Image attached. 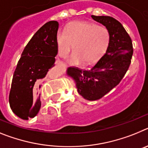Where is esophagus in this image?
Masks as SVG:
<instances>
[{"label":"esophagus","mask_w":148,"mask_h":148,"mask_svg":"<svg viewBox=\"0 0 148 148\" xmlns=\"http://www.w3.org/2000/svg\"><path fill=\"white\" fill-rule=\"evenodd\" d=\"M56 65H60V64H62V62L60 61H56Z\"/></svg>","instance_id":"34e87169"}]
</instances>
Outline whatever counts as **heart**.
I'll use <instances>...</instances> for the list:
<instances>
[{
    "label": "heart",
    "mask_w": 148,
    "mask_h": 148,
    "mask_svg": "<svg viewBox=\"0 0 148 148\" xmlns=\"http://www.w3.org/2000/svg\"><path fill=\"white\" fill-rule=\"evenodd\" d=\"M110 41L106 27L94 23L75 21L59 30L56 37L58 55L65 57L73 47L74 53L68 58L71 65L89 64L101 58L107 50Z\"/></svg>",
    "instance_id": "heart-1"
}]
</instances>
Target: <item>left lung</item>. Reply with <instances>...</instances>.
<instances>
[{
    "instance_id": "left-lung-1",
    "label": "left lung",
    "mask_w": 148,
    "mask_h": 148,
    "mask_svg": "<svg viewBox=\"0 0 148 148\" xmlns=\"http://www.w3.org/2000/svg\"><path fill=\"white\" fill-rule=\"evenodd\" d=\"M92 18L102 24L110 34L105 54L88 70L69 67L67 74L73 78L77 92L86 100L96 101L110 92L121 82L129 69L133 56V43L122 24L110 16Z\"/></svg>"
}]
</instances>
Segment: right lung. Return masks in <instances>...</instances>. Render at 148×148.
<instances>
[{
    "instance_id": "add662e5",
    "label": "right lung",
    "mask_w": 148,
    "mask_h": 148,
    "mask_svg": "<svg viewBox=\"0 0 148 148\" xmlns=\"http://www.w3.org/2000/svg\"><path fill=\"white\" fill-rule=\"evenodd\" d=\"M59 23L51 21L34 34L21 53L12 77L9 102L11 110L20 119L34 118L42 102L39 89L54 66L57 55L56 37Z\"/></svg>"
}]
</instances>
